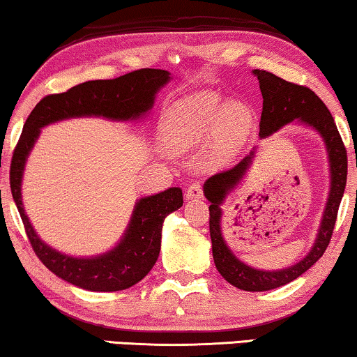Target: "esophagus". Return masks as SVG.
<instances>
[{
    "instance_id": "obj_1",
    "label": "esophagus",
    "mask_w": 357,
    "mask_h": 357,
    "mask_svg": "<svg viewBox=\"0 0 357 357\" xmlns=\"http://www.w3.org/2000/svg\"><path fill=\"white\" fill-rule=\"evenodd\" d=\"M185 197L187 199H202L203 198V190L199 187V183H192L185 190Z\"/></svg>"
}]
</instances>
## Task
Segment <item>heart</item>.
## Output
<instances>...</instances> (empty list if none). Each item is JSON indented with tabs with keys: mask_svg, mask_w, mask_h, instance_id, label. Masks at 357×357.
<instances>
[{
	"mask_svg": "<svg viewBox=\"0 0 357 357\" xmlns=\"http://www.w3.org/2000/svg\"><path fill=\"white\" fill-rule=\"evenodd\" d=\"M253 121V112L243 102H232L211 89L198 91L170 107L164 121V138L178 151L198 148L209 138L204 160L209 167H218L242 149Z\"/></svg>",
	"mask_w": 357,
	"mask_h": 357,
	"instance_id": "b5f03b06",
	"label": "heart"
}]
</instances>
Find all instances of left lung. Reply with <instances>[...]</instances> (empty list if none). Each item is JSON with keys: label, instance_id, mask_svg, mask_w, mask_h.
Instances as JSON below:
<instances>
[{"label": "left lung", "instance_id": "8db88e82", "mask_svg": "<svg viewBox=\"0 0 357 357\" xmlns=\"http://www.w3.org/2000/svg\"><path fill=\"white\" fill-rule=\"evenodd\" d=\"M253 76L260 82L263 96L260 133H258L260 138H268L291 121L304 125L320 135L325 144L330 169L328 197H326L314 245L304 258L281 270H258L247 265L236 257L222 236V204L245 178L255 159L257 148L252 149L250 154L245 155L236 167L213 175L204 182L203 193L211 203L209 204V234H211L214 265L224 280L231 282L232 286L242 291L261 292L276 289L294 281L324 255L333 234L336 214H338L341 198L344 193L348 158H346L344 144L341 141L333 116L315 92H312L309 87L287 82L268 71L253 70Z\"/></svg>", "mask_w": 357, "mask_h": 357}]
</instances>
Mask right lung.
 <instances>
[{
    "instance_id": "obj_1",
    "label": "right lung",
    "mask_w": 357,
    "mask_h": 357,
    "mask_svg": "<svg viewBox=\"0 0 357 357\" xmlns=\"http://www.w3.org/2000/svg\"><path fill=\"white\" fill-rule=\"evenodd\" d=\"M172 75L165 70H138L107 81H87L63 94L47 96L31 112L14 149L11 192L26 227L31 245L53 275L86 291L114 292L135 286L158 261L164 219L183 204L178 187L139 198L130 222L115 247L99 255L73 257L53 248L38 237L22 203V177L26 162L42 128L70 119L102 116L112 121L144 119L154 107L158 92L169 84Z\"/></svg>"
}]
</instances>
